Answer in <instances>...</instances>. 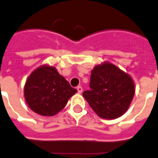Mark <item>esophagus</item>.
Wrapping results in <instances>:
<instances>
[{
    "label": "esophagus",
    "instance_id": "34e87169",
    "mask_svg": "<svg viewBox=\"0 0 158 158\" xmlns=\"http://www.w3.org/2000/svg\"><path fill=\"white\" fill-rule=\"evenodd\" d=\"M77 91L79 94H81V93H82V91H83V87H81V86L77 87Z\"/></svg>",
    "mask_w": 158,
    "mask_h": 158
}]
</instances>
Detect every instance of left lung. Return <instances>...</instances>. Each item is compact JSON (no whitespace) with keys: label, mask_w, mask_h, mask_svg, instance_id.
I'll list each match as a JSON object with an SVG mask.
<instances>
[{"label":"left lung","mask_w":158,"mask_h":158,"mask_svg":"<svg viewBox=\"0 0 158 158\" xmlns=\"http://www.w3.org/2000/svg\"><path fill=\"white\" fill-rule=\"evenodd\" d=\"M134 92L130 75L114 64L105 63L92 70L90 90H85L83 95L99 117L114 119L127 111Z\"/></svg>","instance_id":"obj_1"}]
</instances>
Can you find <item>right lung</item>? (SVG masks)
<instances>
[{"label":"right lung","mask_w":158,"mask_h":158,"mask_svg":"<svg viewBox=\"0 0 158 158\" xmlns=\"http://www.w3.org/2000/svg\"><path fill=\"white\" fill-rule=\"evenodd\" d=\"M76 91L54 67L42 66L35 70L26 81L24 97L35 113L53 116L64 109Z\"/></svg>","instance_id":"1"}]
</instances>
